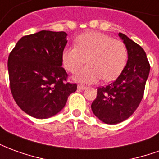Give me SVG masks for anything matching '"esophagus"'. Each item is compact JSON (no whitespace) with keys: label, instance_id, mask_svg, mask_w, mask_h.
Returning <instances> with one entry per match:
<instances>
[{"label":"esophagus","instance_id":"1","mask_svg":"<svg viewBox=\"0 0 159 159\" xmlns=\"http://www.w3.org/2000/svg\"><path fill=\"white\" fill-rule=\"evenodd\" d=\"M77 88H78V89H81V90H84L86 89L87 87L84 86V85H82V84H79L78 86H77Z\"/></svg>","mask_w":159,"mask_h":159}]
</instances>
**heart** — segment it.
<instances>
[{
	"instance_id": "heart-1",
	"label": "heart",
	"mask_w": 159,
	"mask_h": 159,
	"mask_svg": "<svg viewBox=\"0 0 159 159\" xmlns=\"http://www.w3.org/2000/svg\"><path fill=\"white\" fill-rule=\"evenodd\" d=\"M75 47H66L62 52L63 65L69 72L76 73L86 63L89 66L80 70L75 80L93 83L102 77L105 82L116 79L128 61V49L122 41L98 31H89L76 36Z\"/></svg>"
}]
</instances>
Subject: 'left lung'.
I'll use <instances>...</instances> for the list:
<instances>
[{"instance_id": "8db88e82", "label": "left lung", "mask_w": 159, "mask_h": 159, "mask_svg": "<svg viewBox=\"0 0 159 159\" xmlns=\"http://www.w3.org/2000/svg\"><path fill=\"white\" fill-rule=\"evenodd\" d=\"M128 49V61L117 79L97 89V97L91 105L93 114L107 124H117L132 115L142 100L150 71V64L144 49L119 33Z\"/></svg>"}]
</instances>
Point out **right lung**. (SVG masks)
<instances>
[{
    "label": "right lung",
    "instance_id": "add662e5",
    "mask_svg": "<svg viewBox=\"0 0 159 159\" xmlns=\"http://www.w3.org/2000/svg\"><path fill=\"white\" fill-rule=\"evenodd\" d=\"M67 34L42 30L23 36L8 56L10 89L21 110L39 119L48 118L66 106L77 89L67 82L62 52Z\"/></svg>",
    "mask_w": 159,
    "mask_h": 159
}]
</instances>
